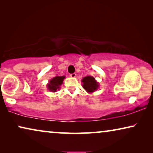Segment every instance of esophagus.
Listing matches in <instances>:
<instances>
[{
  "mask_svg": "<svg viewBox=\"0 0 153 153\" xmlns=\"http://www.w3.org/2000/svg\"><path fill=\"white\" fill-rule=\"evenodd\" d=\"M70 76L72 77V78H74V77H76V73H72V74H70Z\"/></svg>",
  "mask_w": 153,
  "mask_h": 153,
  "instance_id": "1",
  "label": "esophagus"
}]
</instances>
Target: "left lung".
<instances>
[{
	"label": "left lung",
	"instance_id": "8db88e82",
	"mask_svg": "<svg viewBox=\"0 0 153 153\" xmlns=\"http://www.w3.org/2000/svg\"><path fill=\"white\" fill-rule=\"evenodd\" d=\"M83 88L88 93H93L96 91L99 87L98 83L95 80V79L92 76H86L82 79Z\"/></svg>",
	"mask_w": 153,
	"mask_h": 153
}]
</instances>
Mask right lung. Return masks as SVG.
I'll use <instances>...</instances> for the list:
<instances>
[{
  "mask_svg": "<svg viewBox=\"0 0 153 153\" xmlns=\"http://www.w3.org/2000/svg\"><path fill=\"white\" fill-rule=\"evenodd\" d=\"M65 79V76H56L50 81L48 84V88L51 91L56 92L58 89L60 88V85H61Z\"/></svg>",
  "mask_w": 153,
  "mask_h": 153,
  "instance_id": "1",
  "label": "right lung"
}]
</instances>
